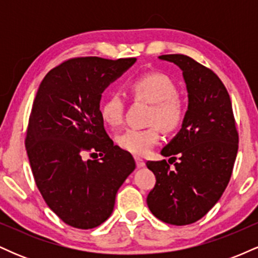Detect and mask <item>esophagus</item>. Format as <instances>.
<instances>
[{
    "mask_svg": "<svg viewBox=\"0 0 258 258\" xmlns=\"http://www.w3.org/2000/svg\"><path fill=\"white\" fill-rule=\"evenodd\" d=\"M135 160H136V165H137V167H138V168H142V167L146 166V162H144L143 160H142V159L136 158Z\"/></svg>",
    "mask_w": 258,
    "mask_h": 258,
    "instance_id": "1",
    "label": "esophagus"
}]
</instances>
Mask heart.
Instances as JSON below:
<instances>
[{"label": "heart", "instance_id": "1", "mask_svg": "<svg viewBox=\"0 0 258 258\" xmlns=\"http://www.w3.org/2000/svg\"><path fill=\"white\" fill-rule=\"evenodd\" d=\"M130 90L136 99L153 104L149 122L155 125L149 128H130L117 137L121 149L136 156H144L152 150L160 139L159 126L171 132L182 125L185 109L177 94L174 82L160 73H148L136 78L130 84ZM123 98L117 92H112L100 106V116L106 125L117 127L123 121Z\"/></svg>", "mask_w": 258, "mask_h": 258}]
</instances>
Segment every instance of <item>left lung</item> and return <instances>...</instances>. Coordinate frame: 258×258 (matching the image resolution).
Instances as JSON below:
<instances>
[{"label":"left lung","mask_w":258,"mask_h":258,"mask_svg":"<svg viewBox=\"0 0 258 258\" xmlns=\"http://www.w3.org/2000/svg\"><path fill=\"white\" fill-rule=\"evenodd\" d=\"M182 70L188 109L179 132L162 148V156L178 155L174 170L166 160L148 161L156 184L147 204L156 218L185 226L204 217L229 183L239 137L230 97L214 72L183 54L160 55ZM168 160V162H170Z\"/></svg>","instance_id":"obj_1"}]
</instances>
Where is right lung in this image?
<instances>
[{"instance_id":"add662e5","label":"right lung","mask_w":258,"mask_h":258,"mask_svg":"<svg viewBox=\"0 0 258 258\" xmlns=\"http://www.w3.org/2000/svg\"><path fill=\"white\" fill-rule=\"evenodd\" d=\"M136 60L70 59L52 69L38 87L26 153L46 204L74 228L91 229L108 220L117 190L136 168L131 154L105 132L100 116L102 93ZM87 151L102 158L85 160Z\"/></svg>"}]
</instances>
